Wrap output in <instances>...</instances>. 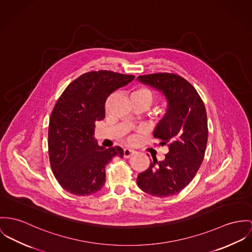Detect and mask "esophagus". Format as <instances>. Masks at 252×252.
Returning <instances> with one entry per match:
<instances>
[{"label":"esophagus","instance_id":"esophagus-1","mask_svg":"<svg viewBox=\"0 0 252 252\" xmlns=\"http://www.w3.org/2000/svg\"><path fill=\"white\" fill-rule=\"evenodd\" d=\"M135 152L133 150H130V149H125L124 150V157L125 158H129L132 155H134Z\"/></svg>","mask_w":252,"mask_h":252}]
</instances>
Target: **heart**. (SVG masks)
Listing matches in <instances>:
<instances>
[{
  "instance_id": "1",
  "label": "heart",
  "mask_w": 252,
  "mask_h": 252,
  "mask_svg": "<svg viewBox=\"0 0 252 252\" xmlns=\"http://www.w3.org/2000/svg\"><path fill=\"white\" fill-rule=\"evenodd\" d=\"M133 96H137V97H146L148 98L151 103H153L154 101V94L151 90L147 89V88H141V89H138L137 91H135L133 93Z\"/></svg>"
}]
</instances>
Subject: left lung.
<instances>
[{
  "instance_id": "8db88e82",
  "label": "left lung",
  "mask_w": 252,
  "mask_h": 252,
  "mask_svg": "<svg viewBox=\"0 0 252 252\" xmlns=\"http://www.w3.org/2000/svg\"><path fill=\"white\" fill-rule=\"evenodd\" d=\"M138 81L160 91L167 99V110L157 124L154 137L169 153L163 161L155 158L138 174L137 184L147 194L166 197L182 191L197 173L208 139L204 103L194 86L174 74L139 76Z\"/></svg>"
}]
</instances>
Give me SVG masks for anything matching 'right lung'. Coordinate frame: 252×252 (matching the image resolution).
I'll list each match as a JSON object with an SVG mask.
<instances>
[{
  "instance_id": "1",
  "label": "right lung",
  "mask_w": 252,
  "mask_h": 252,
  "mask_svg": "<svg viewBox=\"0 0 252 252\" xmlns=\"http://www.w3.org/2000/svg\"><path fill=\"white\" fill-rule=\"evenodd\" d=\"M135 78L111 71L85 73L64 90L50 117L48 147L53 173L60 186L76 195L99 191L105 166L120 147L105 149L95 139V122L105 117V101L115 90Z\"/></svg>"
}]
</instances>
